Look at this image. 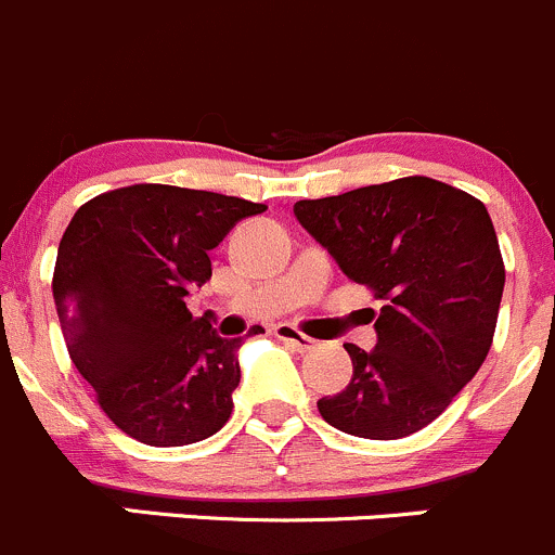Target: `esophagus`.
I'll return each instance as SVG.
<instances>
[{
    "instance_id": "obj_1",
    "label": "esophagus",
    "mask_w": 555,
    "mask_h": 555,
    "mask_svg": "<svg viewBox=\"0 0 555 555\" xmlns=\"http://www.w3.org/2000/svg\"><path fill=\"white\" fill-rule=\"evenodd\" d=\"M275 336L280 341H285V345L294 347L296 352H310V350H315V347H318V341L312 339V336L301 334V331L296 328V325H291V323L275 325Z\"/></svg>"
}]
</instances>
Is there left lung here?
<instances>
[{
    "label": "left lung",
    "instance_id": "8db88e82",
    "mask_svg": "<svg viewBox=\"0 0 555 555\" xmlns=\"http://www.w3.org/2000/svg\"><path fill=\"white\" fill-rule=\"evenodd\" d=\"M296 219L382 301L376 347L345 345L352 379L320 398L336 430L396 441L430 425L487 361L505 264L487 205L427 179L299 199Z\"/></svg>",
    "mask_w": 555,
    "mask_h": 555
}]
</instances>
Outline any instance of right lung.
I'll list each match as a JSON object with an SVG mask.
<instances>
[{"instance_id":"right-lung-1","label":"right lung","mask_w":555,"mask_h":555,"mask_svg":"<svg viewBox=\"0 0 555 555\" xmlns=\"http://www.w3.org/2000/svg\"><path fill=\"white\" fill-rule=\"evenodd\" d=\"M267 205L133 184L79 205L59 245L53 299L72 363L114 425L146 447H186L230 420L237 347L186 296L227 232Z\"/></svg>"}]
</instances>
